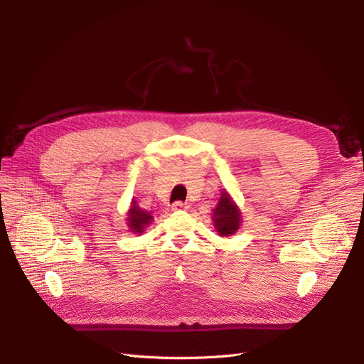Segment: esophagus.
<instances>
[{"label": "esophagus", "mask_w": 364, "mask_h": 364, "mask_svg": "<svg viewBox=\"0 0 364 364\" xmlns=\"http://www.w3.org/2000/svg\"><path fill=\"white\" fill-rule=\"evenodd\" d=\"M171 208L174 209V211H183V209L188 208V205H186V203H182V202H174Z\"/></svg>", "instance_id": "esophagus-1"}]
</instances>
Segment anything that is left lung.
Listing matches in <instances>:
<instances>
[{
	"mask_svg": "<svg viewBox=\"0 0 364 364\" xmlns=\"http://www.w3.org/2000/svg\"><path fill=\"white\" fill-rule=\"evenodd\" d=\"M241 220H243V217H241L240 208L230 194L223 190L215 208L213 209V222L217 234L220 237L235 235L241 226Z\"/></svg>",
	"mask_w": 364,
	"mask_h": 364,
	"instance_id": "8db88e82",
	"label": "left lung"
}]
</instances>
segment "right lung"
Wrapping results in <instances>:
<instances>
[{"label": "right lung", "mask_w": 364, "mask_h": 364, "mask_svg": "<svg viewBox=\"0 0 364 364\" xmlns=\"http://www.w3.org/2000/svg\"><path fill=\"white\" fill-rule=\"evenodd\" d=\"M126 222H127L129 230L132 234L141 235L146 230V228L150 226V223L153 222V215H151V213L146 211V209L139 208L136 200H132V203L129 206V211H127Z\"/></svg>", "instance_id": "1"}]
</instances>
